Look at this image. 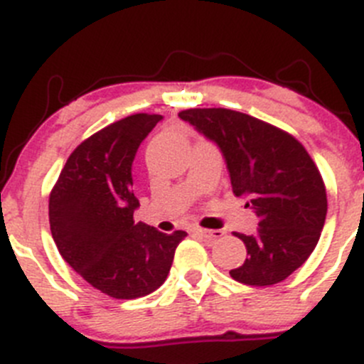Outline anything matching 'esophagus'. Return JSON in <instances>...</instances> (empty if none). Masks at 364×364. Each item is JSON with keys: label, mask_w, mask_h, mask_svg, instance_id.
<instances>
[{"label": "esophagus", "mask_w": 364, "mask_h": 364, "mask_svg": "<svg viewBox=\"0 0 364 364\" xmlns=\"http://www.w3.org/2000/svg\"><path fill=\"white\" fill-rule=\"evenodd\" d=\"M193 232L199 234L200 237H204L208 243H215V241L222 240V236H223V230H208V229H200V227L193 229Z\"/></svg>", "instance_id": "esophagus-1"}]
</instances>
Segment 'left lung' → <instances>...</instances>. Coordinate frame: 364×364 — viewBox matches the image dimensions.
<instances>
[{"label": "left lung", "mask_w": 364, "mask_h": 364, "mask_svg": "<svg viewBox=\"0 0 364 364\" xmlns=\"http://www.w3.org/2000/svg\"><path fill=\"white\" fill-rule=\"evenodd\" d=\"M179 117L218 146L234 196L259 216L255 234L234 232L248 257L230 277L255 287L285 280L317 247L326 222L328 197L315 161L291 134L248 114L186 109Z\"/></svg>", "instance_id": "obj_1"}]
</instances>
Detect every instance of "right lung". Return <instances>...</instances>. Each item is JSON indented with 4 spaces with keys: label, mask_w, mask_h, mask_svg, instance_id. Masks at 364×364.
<instances>
[{
    "label": "right lung",
    "mask_w": 364,
    "mask_h": 364,
    "mask_svg": "<svg viewBox=\"0 0 364 364\" xmlns=\"http://www.w3.org/2000/svg\"><path fill=\"white\" fill-rule=\"evenodd\" d=\"M160 114H132L80 142L49 197V222L61 257L104 294H151L171 271L185 230L164 234L134 222L132 164Z\"/></svg>",
    "instance_id": "right-lung-1"
}]
</instances>
